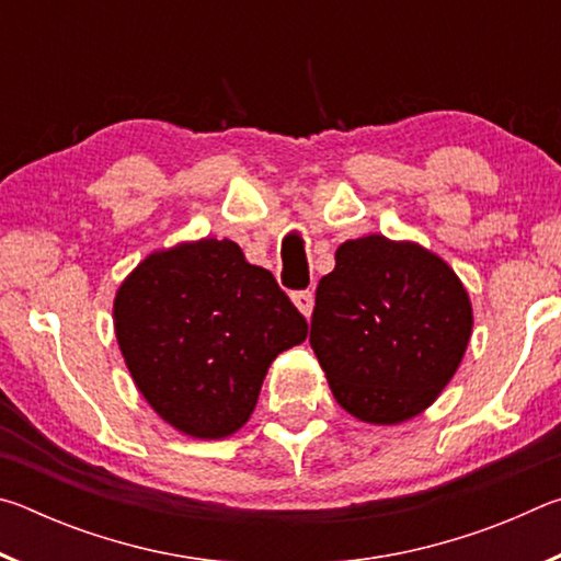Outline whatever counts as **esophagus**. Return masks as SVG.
<instances>
[{
	"label": "esophagus",
	"instance_id": "esophagus-1",
	"mask_svg": "<svg viewBox=\"0 0 561 561\" xmlns=\"http://www.w3.org/2000/svg\"><path fill=\"white\" fill-rule=\"evenodd\" d=\"M291 301L297 304V309L301 311L304 317H309L311 309H314V291H309V289L294 291V294H291Z\"/></svg>",
	"mask_w": 561,
	"mask_h": 561
}]
</instances>
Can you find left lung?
I'll use <instances>...</instances> for the list:
<instances>
[{
    "mask_svg": "<svg viewBox=\"0 0 561 561\" xmlns=\"http://www.w3.org/2000/svg\"><path fill=\"white\" fill-rule=\"evenodd\" d=\"M472 309L433 252L383 234L348 240L317 287L309 344L341 408L393 425L428 408L468 348Z\"/></svg>",
    "mask_w": 561,
    "mask_h": 561,
    "instance_id": "8db88e82",
    "label": "left lung"
}]
</instances>
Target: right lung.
<instances>
[{
    "label": "right lung",
    "mask_w": 561,
    "mask_h": 561,
    "mask_svg": "<svg viewBox=\"0 0 561 561\" xmlns=\"http://www.w3.org/2000/svg\"><path fill=\"white\" fill-rule=\"evenodd\" d=\"M113 319L146 401L173 428L210 440L242 428L272 360L309 329L272 272L230 240L150 254L121 284Z\"/></svg>",
    "instance_id": "1"
}]
</instances>
